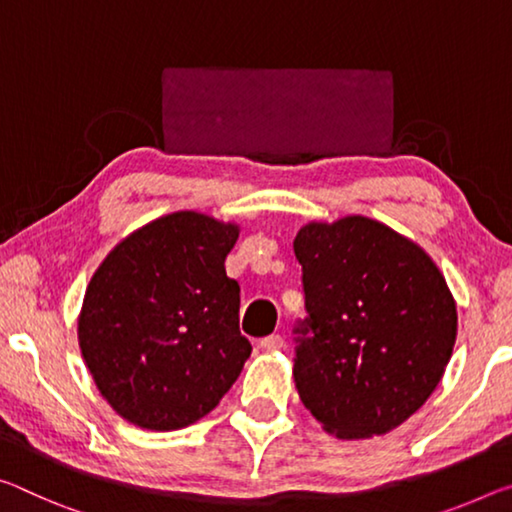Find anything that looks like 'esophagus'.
I'll return each mask as SVG.
<instances>
[{"instance_id": "34e87169", "label": "esophagus", "mask_w": 512, "mask_h": 512, "mask_svg": "<svg viewBox=\"0 0 512 512\" xmlns=\"http://www.w3.org/2000/svg\"><path fill=\"white\" fill-rule=\"evenodd\" d=\"M282 344H285V342H282V337H280V335H269V337H264V339H262V344H259V346H262L264 351H271V353H275V351H280Z\"/></svg>"}]
</instances>
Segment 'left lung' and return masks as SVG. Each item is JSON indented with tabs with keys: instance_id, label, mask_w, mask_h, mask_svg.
<instances>
[{
	"instance_id": "1",
	"label": "left lung",
	"mask_w": 512,
	"mask_h": 512,
	"mask_svg": "<svg viewBox=\"0 0 512 512\" xmlns=\"http://www.w3.org/2000/svg\"><path fill=\"white\" fill-rule=\"evenodd\" d=\"M307 319L300 401L339 440L385 435L428 401L451 360L458 312L437 264L367 216L312 221L294 239Z\"/></svg>"
}]
</instances>
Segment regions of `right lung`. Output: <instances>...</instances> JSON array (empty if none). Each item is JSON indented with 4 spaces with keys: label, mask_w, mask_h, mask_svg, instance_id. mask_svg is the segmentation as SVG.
<instances>
[{
    "label": "right lung",
    "mask_w": 512,
    "mask_h": 512,
    "mask_svg": "<svg viewBox=\"0 0 512 512\" xmlns=\"http://www.w3.org/2000/svg\"><path fill=\"white\" fill-rule=\"evenodd\" d=\"M237 223L154 218L118 243L86 287L77 335L100 394L129 424L177 431L209 415L253 346L225 257Z\"/></svg>",
    "instance_id": "obj_1"
}]
</instances>
